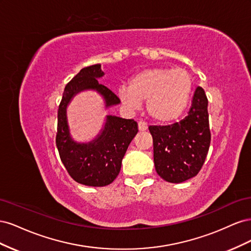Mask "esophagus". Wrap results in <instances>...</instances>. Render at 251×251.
I'll return each mask as SVG.
<instances>
[{"label": "esophagus", "instance_id": "1", "mask_svg": "<svg viewBox=\"0 0 251 251\" xmlns=\"http://www.w3.org/2000/svg\"><path fill=\"white\" fill-rule=\"evenodd\" d=\"M138 130L140 132H143V131H147L148 130V124L146 123V121H139L138 123Z\"/></svg>", "mask_w": 251, "mask_h": 251}]
</instances>
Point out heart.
I'll list each match as a JSON object with an SVG mask.
<instances>
[{"label": "heart", "mask_w": 251, "mask_h": 251, "mask_svg": "<svg viewBox=\"0 0 251 251\" xmlns=\"http://www.w3.org/2000/svg\"><path fill=\"white\" fill-rule=\"evenodd\" d=\"M193 89V78L183 68L157 67L136 73L128 87H120L118 96L130 109H138L143 100L151 118L168 123L185 110Z\"/></svg>", "instance_id": "1"}]
</instances>
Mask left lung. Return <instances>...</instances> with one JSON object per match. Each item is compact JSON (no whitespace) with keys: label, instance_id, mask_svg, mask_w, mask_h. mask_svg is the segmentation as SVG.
Wrapping results in <instances>:
<instances>
[{"label":"left lung","instance_id":"8db88e82","mask_svg":"<svg viewBox=\"0 0 251 251\" xmlns=\"http://www.w3.org/2000/svg\"><path fill=\"white\" fill-rule=\"evenodd\" d=\"M207 105L204 90L198 87L184 119L171 126H149L155 169L165 181L181 183L200 172L210 146Z\"/></svg>","mask_w":251,"mask_h":251}]
</instances>
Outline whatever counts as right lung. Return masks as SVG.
Returning a JSON list of instances; mask_svg holds the SVG:
<instances>
[{"label": "right lung", "mask_w": 251, "mask_h": 251, "mask_svg": "<svg viewBox=\"0 0 251 251\" xmlns=\"http://www.w3.org/2000/svg\"><path fill=\"white\" fill-rule=\"evenodd\" d=\"M103 74L100 64L82 68L65 87L57 112L55 140L60 160L75 181L87 186H105L116 179L128 144L138 132L134 119L108 115L100 134L94 140L79 143L71 138L67 107L74 95L83 90H95L103 97L105 108L120 102L110 89L98 83L97 78Z\"/></svg>", "instance_id": "1"}]
</instances>
